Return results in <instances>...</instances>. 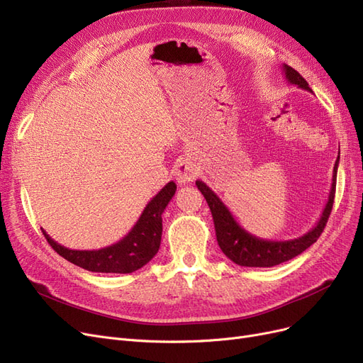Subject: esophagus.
Segmentation results:
<instances>
[{
	"instance_id": "esophagus-1",
	"label": "esophagus",
	"mask_w": 363,
	"mask_h": 363,
	"mask_svg": "<svg viewBox=\"0 0 363 363\" xmlns=\"http://www.w3.org/2000/svg\"><path fill=\"white\" fill-rule=\"evenodd\" d=\"M196 174H197V170H196V166L193 161L181 158L177 161V163H174L173 177L177 178V182L179 185L190 184L196 178Z\"/></svg>"
}]
</instances>
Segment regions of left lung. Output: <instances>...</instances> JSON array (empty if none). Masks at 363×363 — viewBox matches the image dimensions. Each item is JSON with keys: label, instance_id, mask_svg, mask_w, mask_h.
I'll list each match as a JSON object with an SVG mask.
<instances>
[{"label": "left lung", "instance_id": "obj_1", "mask_svg": "<svg viewBox=\"0 0 363 363\" xmlns=\"http://www.w3.org/2000/svg\"><path fill=\"white\" fill-rule=\"evenodd\" d=\"M283 72L286 74V79L291 85H298V88L311 92V88L308 86L306 80L296 70L284 64ZM338 163H340V157L337 158V161H335L332 186H330L326 206L323 212H321L320 220L317 221V224L313 227V229L308 233H305L303 236L289 239V240H267V239H260L257 236L248 233L244 227L235 220L229 208L223 203V200L213 193L205 182L196 181L197 189L206 199L208 206L211 209L213 225H216L217 240L221 251L233 263L239 266H248V267H271L299 256L301 252H303L308 247H311L320 238L321 232H323L325 225L328 223V218L330 216L332 206H333Z\"/></svg>", "mask_w": 363, "mask_h": 363}]
</instances>
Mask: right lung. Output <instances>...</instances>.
Returning <instances> with one entry per match:
<instances>
[{"instance_id":"right-lung-1","label":"right lung","mask_w":363,"mask_h":363,"mask_svg":"<svg viewBox=\"0 0 363 363\" xmlns=\"http://www.w3.org/2000/svg\"><path fill=\"white\" fill-rule=\"evenodd\" d=\"M177 191V184L170 181L155 194L143 209L140 218L119 242L101 250H70L55 242L45 230L50 247L61 257L91 272L131 274L140 269L158 252L163 232V212Z\"/></svg>"}]
</instances>
